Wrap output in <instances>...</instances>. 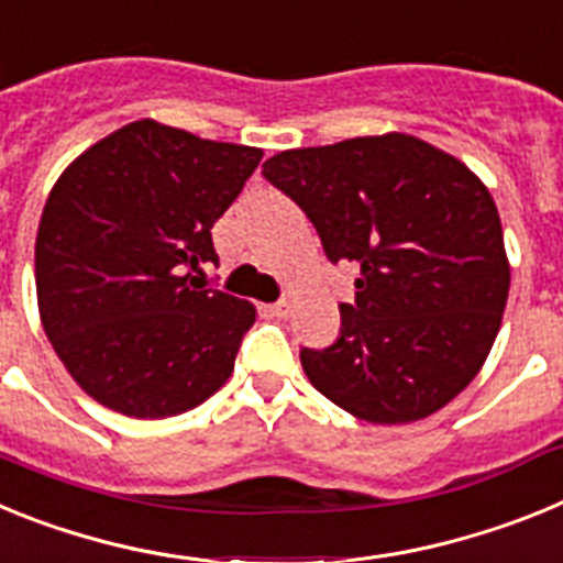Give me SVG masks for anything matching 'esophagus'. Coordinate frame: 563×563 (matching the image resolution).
<instances>
[{"label":"esophagus","mask_w":563,"mask_h":563,"mask_svg":"<svg viewBox=\"0 0 563 563\" xmlns=\"http://www.w3.org/2000/svg\"><path fill=\"white\" fill-rule=\"evenodd\" d=\"M290 301H276V305H267V312H271V316H276V318H287L290 316Z\"/></svg>","instance_id":"obj_1"}]
</instances>
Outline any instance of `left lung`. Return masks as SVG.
<instances>
[{
    "instance_id": "left-lung-1",
    "label": "left lung",
    "mask_w": 563,
    "mask_h": 563,
    "mask_svg": "<svg viewBox=\"0 0 563 563\" xmlns=\"http://www.w3.org/2000/svg\"><path fill=\"white\" fill-rule=\"evenodd\" d=\"M262 168L310 217L327 256L361 267L341 338L301 350L312 386L375 426L417 422L454 400L487 361L510 290L485 183L402 132L287 148Z\"/></svg>"
}]
</instances>
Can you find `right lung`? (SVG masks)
I'll return each instance as SVG.
<instances>
[{"label": "right lung", "instance_id": "right-lung-1", "mask_svg": "<svg viewBox=\"0 0 563 563\" xmlns=\"http://www.w3.org/2000/svg\"><path fill=\"white\" fill-rule=\"evenodd\" d=\"M262 154L143 118L64 168L36 233L38 318L92 400L161 420L225 386L256 307L194 273Z\"/></svg>", "mask_w": 563, "mask_h": 563}]
</instances>
